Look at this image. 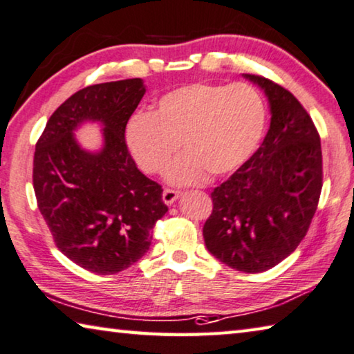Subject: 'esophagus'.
<instances>
[{
    "instance_id": "esophagus-1",
    "label": "esophagus",
    "mask_w": 354,
    "mask_h": 354,
    "mask_svg": "<svg viewBox=\"0 0 354 354\" xmlns=\"http://www.w3.org/2000/svg\"><path fill=\"white\" fill-rule=\"evenodd\" d=\"M181 192L179 190H173V189H165L164 194H162V200H164L165 205H173L178 200Z\"/></svg>"
}]
</instances>
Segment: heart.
Segmentation results:
<instances>
[{"label": "heart", "mask_w": 354, "mask_h": 354, "mask_svg": "<svg viewBox=\"0 0 354 354\" xmlns=\"http://www.w3.org/2000/svg\"><path fill=\"white\" fill-rule=\"evenodd\" d=\"M266 106L260 93L245 83H190L164 94L154 113L138 111L127 122L129 149L143 171L162 173L176 186L227 176L243 167L260 143Z\"/></svg>", "instance_id": "1"}]
</instances>
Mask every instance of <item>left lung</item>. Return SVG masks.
Returning <instances> with one entry per match:
<instances>
[{"label":"left lung","mask_w":354,"mask_h":354,"mask_svg":"<svg viewBox=\"0 0 354 354\" xmlns=\"http://www.w3.org/2000/svg\"><path fill=\"white\" fill-rule=\"evenodd\" d=\"M265 89L271 126L250 159L211 192L206 249L241 272H263L298 248L323 187L319 133L288 89L245 74Z\"/></svg>","instance_id":"obj_1"}]
</instances>
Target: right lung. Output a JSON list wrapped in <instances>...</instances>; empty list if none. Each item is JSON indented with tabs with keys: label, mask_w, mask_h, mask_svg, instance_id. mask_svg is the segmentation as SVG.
Here are the masks:
<instances>
[{
	"label": "right lung",
	"mask_w": 354,
	"mask_h": 354,
	"mask_svg": "<svg viewBox=\"0 0 354 354\" xmlns=\"http://www.w3.org/2000/svg\"><path fill=\"white\" fill-rule=\"evenodd\" d=\"M147 89L142 78L86 86L48 118L32 160L37 207L63 254L94 274H116L147 254L151 230L168 211L162 186L138 170L126 143L129 118ZM100 120L104 149L77 147L73 129Z\"/></svg>",
	"instance_id": "add662e5"
}]
</instances>
